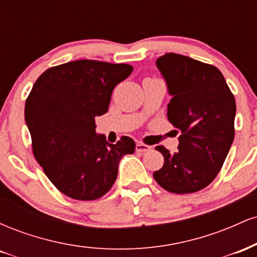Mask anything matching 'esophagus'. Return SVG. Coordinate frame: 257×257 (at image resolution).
<instances>
[{
  "label": "esophagus",
  "instance_id": "1",
  "mask_svg": "<svg viewBox=\"0 0 257 257\" xmlns=\"http://www.w3.org/2000/svg\"><path fill=\"white\" fill-rule=\"evenodd\" d=\"M135 149H137L138 152H147L151 150V146L146 145V144H143V143H138L137 146H135Z\"/></svg>",
  "mask_w": 257,
  "mask_h": 257
}]
</instances>
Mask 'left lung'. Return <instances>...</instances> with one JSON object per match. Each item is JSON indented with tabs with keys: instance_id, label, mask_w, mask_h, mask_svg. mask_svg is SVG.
<instances>
[{
	"instance_id": "1",
	"label": "left lung",
	"mask_w": 257,
	"mask_h": 257,
	"mask_svg": "<svg viewBox=\"0 0 257 257\" xmlns=\"http://www.w3.org/2000/svg\"><path fill=\"white\" fill-rule=\"evenodd\" d=\"M173 96L168 119L176 128L179 151L156 150L164 164L153 173L161 187L172 193H193L216 178L234 139L235 100L217 67L175 53L156 61Z\"/></svg>"
}]
</instances>
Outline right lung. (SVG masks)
Listing matches in <instances>:
<instances>
[{"instance_id": "right-lung-1", "label": "right lung", "mask_w": 257, "mask_h": 257, "mask_svg": "<svg viewBox=\"0 0 257 257\" xmlns=\"http://www.w3.org/2000/svg\"><path fill=\"white\" fill-rule=\"evenodd\" d=\"M133 71L128 64L76 60L46 70L25 102L32 152L52 184L65 196L94 200L107 193L124 155L135 143L117 144L95 133V117L107 112L114 87Z\"/></svg>"}]
</instances>
